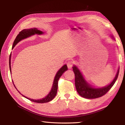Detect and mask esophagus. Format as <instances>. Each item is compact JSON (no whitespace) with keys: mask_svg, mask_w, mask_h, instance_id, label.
<instances>
[{"mask_svg":"<svg viewBox=\"0 0 125 125\" xmlns=\"http://www.w3.org/2000/svg\"><path fill=\"white\" fill-rule=\"evenodd\" d=\"M73 65V62L71 61H68V63H67V66H68V68L69 69H71V68H72Z\"/></svg>","mask_w":125,"mask_h":125,"instance_id":"obj_1","label":"esophagus"}]
</instances>
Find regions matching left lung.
<instances>
[{
	"mask_svg": "<svg viewBox=\"0 0 125 125\" xmlns=\"http://www.w3.org/2000/svg\"><path fill=\"white\" fill-rule=\"evenodd\" d=\"M73 73H75V86L78 94L82 97L87 99H94L103 96L111 89L115 84L119 75V69L115 77V79L110 85L102 88H94L87 83L83 78L80 71L76 66L73 67Z\"/></svg>",
	"mask_w": 125,
	"mask_h": 125,
	"instance_id": "left-lung-1",
	"label": "left lung"
}]
</instances>
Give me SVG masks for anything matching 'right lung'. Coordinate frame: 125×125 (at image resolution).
<instances>
[{"instance_id":"obj_1","label":"right lung","mask_w":125,"mask_h":125,"mask_svg":"<svg viewBox=\"0 0 125 125\" xmlns=\"http://www.w3.org/2000/svg\"><path fill=\"white\" fill-rule=\"evenodd\" d=\"M43 33L42 32V31L38 30V29L36 28L28 29V30H22L21 31H20L18 35L17 36V37H16L15 40H14V42H13L12 49L14 47L15 45L17 44L21 40H23L25 38H28V37H30L31 35H33L35 34H42ZM10 55H11L10 54V58H9V65H10V71L11 72V68H10ZM67 70H68L67 65L65 64L64 65H63V67L58 71V72L57 73L56 75V76L55 77L54 83H53V85H52V89L51 90V91H50V92H49V94H48L46 97H45V98H43V99L35 100V99H30V98H27V97H25L24 95H23V97H25V98H27L28 99L31 101V102L37 103H48V102H50V101H51L52 100L54 99V97L56 96V94H57V88H58V81H59L60 78L61 77V76L62 75L63 73ZM13 85H14V86H15L14 84H13Z\"/></svg>"}]
</instances>
